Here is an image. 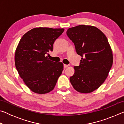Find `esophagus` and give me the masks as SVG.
<instances>
[{
	"label": "esophagus",
	"instance_id": "1",
	"mask_svg": "<svg viewBox=\"0 0 124 124\" xmlns=\"http://www.w3.org/2000/svg\"><path fill=\"white\" fill-rule=\"evenodd\" d=\"M67 67H68V65H67V64H64V68H67Z\"/></svg>",
	"mask_w": 124,
	"mask_h": 124
}]
</instances>
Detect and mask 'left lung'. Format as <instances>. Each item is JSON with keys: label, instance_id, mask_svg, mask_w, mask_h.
<instances>
[{"label": "left lung", "instance_id": "1", "mask_svg": "<svg viewBox=\"0 0 124 124\" xmlns=\"http://www.w3.org/2000/svg\"><path fill=\"white\" fill-rule=\"evenodd\" d=\"M67 34L82 58L70 81L76 91L88 93L106 79L113 64V53L106 35L97 27L79 25L68 28Z\"/></svg>", "mask_w": 124, "mask_h": 124}]
</instances>
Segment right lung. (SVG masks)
I'll list each match as a JSON object with an SVG mask.
<instances>
[{"mask_svg": "<svg viewBox=\"0 0 124 124\" xmlns=\"http://www.w3.org/2000/svg\"><path fill=\"white\" fill-rule=\"evenodd\" d=\"M64 30L33 28L23 35L18 43L15 54L16 68L25 84L35 93L51 91L62 74L63 64L50 60L46 54L52 51L54 43Z\"/></svg>", "mask_w": 124, "mask_h": 124, "instance_id": "1", "label": "right lung"}]
</instances>
